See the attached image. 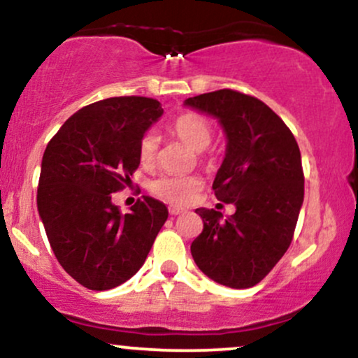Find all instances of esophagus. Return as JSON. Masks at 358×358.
I'll return each instance as SVG.
<instances>
[{"instance_id": "1", "label": "esophagus", "mask_w": 358, "mask_h": 358, "mask_svg": "<svg viewBox=\"0 0 358 358\" xmlns=\"http://www.w3.org/2000/svg\"><path fill=\"white\" fill-rule=\"evenodd\" d=\"M180 213H185V208H180V207H170V215H180Z\"/></svg>"}]
</instances>
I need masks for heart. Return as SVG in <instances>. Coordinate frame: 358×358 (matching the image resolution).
Segmentation results:
<instances>
[{"instance_id":"b5f03b06","label":"heart","mask_w":358,"mask_h":358,"mask_svg":"<svg viewBox=\"0 0 358 358\" xmlns=\"http://www.w3.org/2000/svg\"><path fill=\"white\" fill-rule=\"evenodd\" d=\"M175 133L192 150L203 151L212 141V127L208 121L199 114H183L175 121ZM159 136L155 131H148L139 141V158L143 163H151L156 158ZM202 187L199 176L193 175H162L150 183V190L159 199L175 205H185L195 199Z\"/></svg>"}]
</instances>
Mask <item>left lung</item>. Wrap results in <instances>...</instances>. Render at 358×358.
Here are the masks:
<instances>
[{
    "label": "left lung",
    "mask_w": 358,
    "mask_h": 358,
    "mask_svg": "<svg viewBox=\"0 0 358 358\" xmlns=\"http://www.w3.org/2000/svg\"><path fill=\"white\" fill-rule=\"evenodd\" d=\"M183 106L217 119L224 131L225 156L212 188L217 200L236 207L225 220L213 208H196L203 231L192 242L193 261L219 285L256 286L285 256L301 210L296 139L264 102L236 90L200 94Z\"/></svg>",
    "instance_id": "obj_1"
}]
</instances>
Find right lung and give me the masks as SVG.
<instances>
[{
  "label": "right lung",
  "mask_w": 358,
  "mask_h": 358,
  "mask_svg": "<svg viewBox=\"0 0 358 358\" xmlns=\"http://www.w3.org/2000/svg\"><path fill=\"white\" fill-rule=\"evenodd\" d=\"M162 114L150 97H109L77 110L45 150L38 215L57 261L89 289L133 278L168 219L165 205L146 195L127 213L113 203L139 166V141Z\"/></svg>",
  "instance_id": "1"
}]
</instances>
